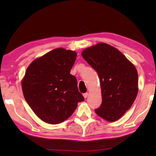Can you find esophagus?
<instances>
[{"label":"esophagus","mask_w":156,"mask_h":156,"mask_svg":"<svg viewBox=\"0 0 156 156\" xmlns=\"http://www.w3.org/2000/svg\"><path fill=\"white\" fill-rule=\"evenodd\" d=\"M83 96H84V98H87V97L88 96V92H87V93H84V94H83Z\"/></svg>","instance_id":"esophagus-1"}]
</instances>
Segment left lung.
<instances>
[{
  "instance_id": "obj_1",
  "label": "left lung",
  "mask_w": 156,
  "mask_h": 156,
  "mask_svg": "<svg viewBox=\"0 0 156 156\" xmlns=\"http://www.w3.org/2000/svg\"><path fill=\"white\" fill-rule=\"evenodd\" d=\"M82 55L100 78L102 101L96 113L108 121L118 120L136 98V68L117 49L105 43L85 49Z\"/></svg>"
}]
</instances>
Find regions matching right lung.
<instances>
[{
    "mask_svg": "<svg viewBox=\"0 0 156 156\" xmlns=\"http://www.w3.org/2000/svg\"><path fill=\"white\" fill-rule=\"evenodd\" d=\"M74 51L57 48L35 59L22 81L26 101L37 117L49 124H59L84 101L77 80L70 74L76 59Z\"/></svg>",
    "mask_w": 156,
    "mask_h": 156,
    "instance_id": "1",
    "label": "right lung"
}]
</instances>
